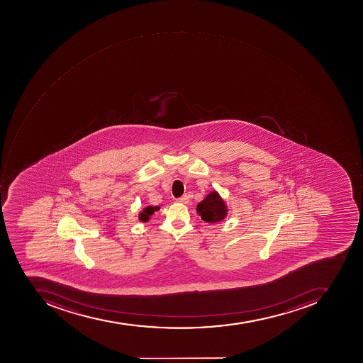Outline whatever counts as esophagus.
<instances>
[{"instance_id":"1","label":"esophagus","mask_w":363,"mask_h":363,"mask_svg":"<svg viewBox=\"0 0 363 363\" xmlns=\"http://www.w3.org/2000/svg\"><path fill=\"white\" fill-rule=\"evenodd\" d=\"M177 202L182 203V204H186V203L189 202V198L186 195H183V196H181V198H179L178 200H177Z\"/></svg>"}]
</instances>
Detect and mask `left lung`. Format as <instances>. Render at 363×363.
I'll use <instances>...</instances> for the list:
<instances>
[{"label":"left lung","mask_w":363,"mask_h":363,"mask_svg":"<svg viewBox=\"0 0 363 363\" xmlns=\"http://www.w3.org/2000/svg\"><path fill=\"white\" fill-rule=\"evenodd\" d=\"M196 213L201 216V220L206 223L220 222L228 216V208L224 199L216 190H212L196 205Z\"/></svg>","instance_id":"1"}]
</instances>
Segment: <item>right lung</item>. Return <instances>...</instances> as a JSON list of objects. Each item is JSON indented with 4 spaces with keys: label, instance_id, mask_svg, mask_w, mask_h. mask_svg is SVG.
Returning <instances> with one entry per match:
<instances>
[{
    "label": "right lung",
    "instance_id": "add662e5",
    "mask_svg": "<svg viewBox=\"0 0 363 363\" xmlns=\"http://www.w3.org/2000/svg\"><path fill=\"white\" fill-rule=\"evenodd\" d=\"M159 210H160V206H147V208H143V212L139 213L138 218H139V220H141L143 223L149 222L151 216L155 214V212H157V211Z\"/></svg>",
    "mask_w": 363,
    "mask_h": 363
}]
</instances>
